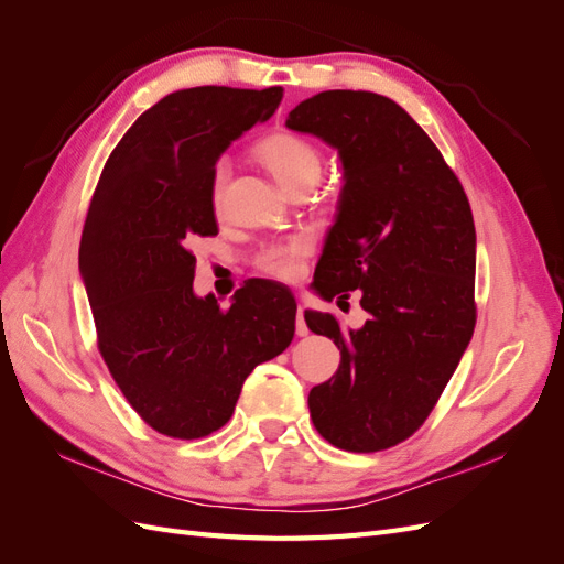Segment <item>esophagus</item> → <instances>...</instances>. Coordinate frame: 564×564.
I'll list each match as a JSON object with an SVG mask.
<instances>
[{
    "mask_svg": "<svg viewBox=\"0 0 564 564\" xmlns=\"http://www.w3.org/2000/svg\"><path fill=\"white\" fill-rule=\"evenodd\" d=\"M311 334V329H308V324H305V317H303V305H299V311H296V336H308Z\"/></svg>",
    "mask_w": 564,
    "mask_h": 564,
    "instance_id": "1",
    "label": "esophagus"
}]
</instances>
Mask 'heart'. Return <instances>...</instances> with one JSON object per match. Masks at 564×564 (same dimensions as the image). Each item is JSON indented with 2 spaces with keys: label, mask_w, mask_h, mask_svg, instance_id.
Masks as SVG:
<instances>
[{
  "label": "heart",
  "mask_w": 564,
  "mask_h": 564,
  "mask_svg": "<svg viewBox=\"0 0 564 564\" xmlns=\"http://www.w3.org/2000/svg\"><path fill=\"white\" fill-rule=\"evenodd\" d=\"M256 158L265 164L268 172L275 176V181L284 187L286 193L296 191L301 185H315L322 172L319 150L311 141H305L303 135L292 131H278V133L265 135V139L256 145ZM224 183H226V169L218 166L212 183L214 204L220 202ZM308 251H311L308 240L294 237V240L268 247L261 253L259 268L270 278L292 282L299 278L301 261L308 256Z\"/></svg>",
  "instance_id": "obj_1"
}]
</instances>
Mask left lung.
<instances>
[{
	"label": "left lung",
	"instance_id": "left-lung-1",
	"mask_svg": "<svg viewBox=\"0 0 564 564\" xmlns=\"http://www.w3.org/2000/svg\"><path fill=\"white\" fill-rule=\"evenodd\" d=\"M286 127L336 148L344 164L313 289L324 301L357 289L369 315L346 332L305 311L311 332L340 350L334 377L311 390V419L338 449L395 447L429 419L475 329L468 197L429 133L386 96L322 91Z\"/></svg>",
	"mask_w": 564,
	"mask_h": 564
}]
</instances>
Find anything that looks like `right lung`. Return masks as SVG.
<instances>
[{
  "mask_svg": "<svg viewBox=\"0 0 564 564\" xmlns=\"http://www.w3.org/2000/svg\"><path fill=\"white\" fill-rule=\"evenodd\" d=\"M284 89L195 87L164 96L117 143L84 220L79 272L98 350L139 416L195 440L226 425L245 379L294 338L296 301L268 280L230 308L193 292L195 237L218 232L220 152L278 110Z\"/></svg>",
  "mask_w": 564,
  "mask_h": 564,
  "instance_id": "add662e5",
  "label": "right lung"
}]
</instances>
